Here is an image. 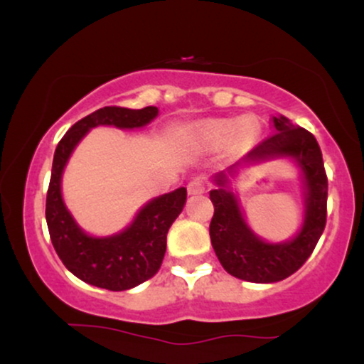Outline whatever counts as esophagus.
Segmentation results:
<instances>
[{"label": "esophagus", "instance_id": "obj_1", "mask_svg": "<svg viewBox=\"0 0 364 364\" xmlns=\"http://www.w3.org/2000/svg\"><path fill=\"white\" fill-rule=\"evenodd\" d=\"M205 179L202 178H195L188 183V193L190 195H200L205 191Z\"/></svg>", "mask_w": 364, "mask_h": 364}]
</instances>
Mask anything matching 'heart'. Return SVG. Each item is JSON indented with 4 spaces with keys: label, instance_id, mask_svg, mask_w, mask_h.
I'll use <instances>...</instances> for the list:
<instances>
[{
    "label": "heart",
    "instance_id": "heart-1",
    "mask_svg": "<svg viewBox=\"0 0 364 364\" xmlns=\"http://www.w3.org/2000/svg\"><path fill=\"white\" fill-rule=\"evenodd\" d=\"M205 135L214 141H229L237 136L240 140L250 139L252 129L248 128V121L243 119H224L208 123L205 127Z\"/></svg>",
    "mask_w": 364,
    "mask_h": 364
}]
</instances>
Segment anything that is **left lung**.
Returning a JSON list of instances; mask_svg holds the SVG:
<instances>
[{"label": "left lung", "mask_w": 364, "mask_h": 364, "mask_svg": "<svg viewBox=\"0 0 364 364\" xmlns=\"http://www.w3.org/2000/svg\"><path fill=\"white\" fill-rule=\"evenodd\" d=\"M275 133L250 150L245 161L260 162L274 157H294L303 169L306 185V214L301 231L294 240L281 245L262 241L246 225L236 196L224 188L210 191L214 215L210 220V241L225 272L248 282L269 284L289 277L304 265L318 243L327 223L328 179L318 141L308 129L294 127L289 119L274 118Z\"/></svg>", "instance_id": "8db88e82"}]
</instances>
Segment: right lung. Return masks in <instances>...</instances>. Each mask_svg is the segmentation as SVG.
<instances>
[{"instance_id":"obj_1","label":"right lung","mask_w":364,"mask_h":364,"mask_svg":"<svg viewBox=\"0 0 364 364\" xmlns=\"http://www.w3.org/2000/svg\"><path fill=\"white\" fill-rule=\"evenodd\" d=\"M159 109L107 106L73 124L58 144L53 159L51 181L46 196V220L60 260L83 282L109 291H127L149 281L161 269L166 253V236L171 224L186 203V188H178L149 202L133 224L109 237H92L75 224L61 198V173L66 161L90 128L112 124L140 128L157 116Z\"/></svg>"}]
</instances>
